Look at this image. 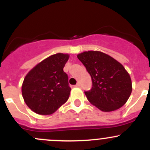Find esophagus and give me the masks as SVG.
I'll return each mask as SVG.
<instances>
[{
    "instance_id": "1",
    "label": "esophagus",
    "mask_w": 150,
    "mask_h": 150,
    "mask_svg": "<svg viewBox=\"0 0 150 150\" xmlns=\"http://www.w3.org/2000/svg\"><path fill=\"white\" fill-rule=\"evenodd\" d=\"M75 87H80V86H81V84H80V83H78L75 85Z\"/></svg>"
}]
</instances>
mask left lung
I'll list each match as a JSON object with an SVG mask.
<instances>
[{"instance_id": "8db88e82", "label": "left lung", "mask_w": 150, "mask_h": 150, "mask_svg": "<svg viewBox=\"0 0 150 150\" xmlns=\"http://www.w3.org/2000/svg\"><path fill=\"white\" fill-rule=\"evenodd\" d=\"M77 57L91 77L93 87L85 92L91 104L103 112H112L126 103L132 82L122 64L99 51H84Z\"/></svg>"}]
</instances>
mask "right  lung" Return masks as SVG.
<instances>
[{
	"label": "right lung",
	"mask_w": 150,
	"mask_h": 150,
	"mask_svg": "<svg viewBox=\"0 0 150 150\" xmlns=\"http://www.w3.org/2000/svg\"><path fill=\"white\" fill-rule=\"evenodd\" d=\"M68 54L57 53L43 59L29 71L22 86L25 102L38 115H51L67 101L71 88L63 68Z\"/></svg>",
	"instance_id": "obj_1"
}]
</instances>
